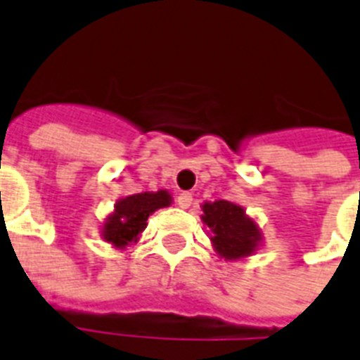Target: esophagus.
I'll list each match as a JSON object with an SVG mask.
<instances>
[{
	"mask_svg": "<svg viewBox=\"0 0 360 360\" xmlns=\"http://www.w3.org/2000/svg\"><path fill=\"white\" fill-rule=\"evenodd\" d=\"M192 202H194V198H192L191 192H183V194L177 196V205L181 209H188L192 205Z\"/></svg>",
	"mask_w": 360,
	"mask_h": 360,
	"instance_id": "1",
	"label": "esophagus"
}]
</instances>
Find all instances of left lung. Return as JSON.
I'll list each match as a JSON object with an SVG mask.
<instances>
[{
    "instance_id": "obj_1",
    "label": "left lung",
    "mask_w": 360,
    "mask_h": 360,
    "mask_svg": "<svg viewBox=\"0 0 360 360\" xmlns=\"http://www.w3.org/2000/svg\"><path fill=\"white\" fill-rule=\"evenodd\" d=\"M203 224L211 228V240L214 250L224 259H239L250 256L256 250L262 233L256 222L248 219L245 209L237 203L219 200V202L203 203Z\"/></svg>"
}]
</instances>
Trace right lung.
Here are the masks:
<instances>
[{
	"instance_id": "1",
	"label": "right lung",
	"mask_w": 360,
	"mask_h": 360,
	"mask_svg": "<svg viewBox=\"0 0 360 360\" xmlns=\"http://www.w3.org/2000/svg\"><path fill=\"white\" fill-rule=\"evenodd\" d=\"M172 196L166 191L141 192L123 198L115 203V211L110 214L103 226V237L117 248H124L136 243L138 236L146 230L147 219L157 209L168 207Z\"/></svg>"
}]
</instances>
